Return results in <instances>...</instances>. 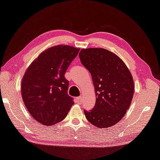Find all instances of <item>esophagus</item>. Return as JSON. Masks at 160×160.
I'll use <instances>...</instances> for the list:
<instances>
[{"label":"esophagus","mask_w":160,"mask_h":160,"mask_svg":"<svg viewBox=\"0 0 160 160\" xmlns=\"http://www.w3.org/2000/svg\"><path fill=\"white\" fill-rule=\"evenodd\" d=\"M77 102L78 103H79V104H81L82 103V96H79V97H78L77 98Z\"/></svg>","instance_id":"34e87169"}]
</instances>
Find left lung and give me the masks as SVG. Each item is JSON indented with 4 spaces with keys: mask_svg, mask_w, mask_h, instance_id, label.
Returning <instances> with one entry per match:
<instances>
[{
    "mask_svg": "<svg viewBox=\"0 0 160 160\" xmlns=\"http://www.w3.org/2000/svg\"><path fill=\"white\" fill-rule=\"evenodd\" d=\"M82 64L90 72L96 93L93 110L84 111L86 119L99 128L118 123L124 117L134 94L132 76L124 62L103 48L82 49Z\"/></svg>",
    "mask_w": 160,
    "mask_h": 160,
    "instance_id": "8db88e82",
    "label": "left lung"
}]
</instances>
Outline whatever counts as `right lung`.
<instances>
[{"instance_id":"obj_1","label":"right lung","mask_w":160,"mask_h":160,"mask_svg":"<svg viewBox=\"0 0 160 160\" xmlns=\"http://www.w3.org/2000/svg\"><path fill=\"white\" fill-rule=\"evenodd\" d=\"M79 48L59 44L42 53L28 67L21 82V94L28 112L47 126L61 122L74 102L68 95L64 74Z\"/></svg>"}]
</instances>
